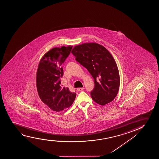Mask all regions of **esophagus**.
Masks as SVG:
<instances>
[{"mask_svg":"<svg viewBox=\"0 0 159 159\" xmlns=\"http://www.w3.org/2000/svg\"><path fill=\"white\" fill-rule=\"evenodd\" d=\"M84 88H78L77 89V90L78 92H80V91L84 90Z\"/></svg>","mask_w":159,"mask_h":159,"instance_id":"esophagus-1","label":"esophagus"}]
</instances>
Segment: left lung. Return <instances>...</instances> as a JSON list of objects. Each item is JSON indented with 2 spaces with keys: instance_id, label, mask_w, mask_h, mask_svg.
I'll list each match as a JSON object with an SVG mask.
<instances>
[{
  "instance_id": "obj_1",
  "label": "left lung",
  "mask_w": 159,
  "mask_h": 159,
  "mask_svg": "<svg viewBox=\"0 0 159 159\" xmlns=\"http://www.w3.org/2000/svg\"><path fill=\"white\" fill-rule=\"evenodd\" d=\"M72 53L94 79L95 86L90 95L95 102L104 106L116 98L120 78L116 61L108 50L96 43L76 45Z\"/></svg>"
}]
</instances>
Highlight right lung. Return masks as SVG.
I'll return each instance as SVG.
<instances>
[{"label":"right lung","instance_id":"obj_1","mask_svg":"<svg viewBox=\"0 0 159 159\" xmlns=\"http://www.w3.org/2000/svg\"><path fill=\"white\" fill-rule=\"evenodd\" d=\"M72 46L54 48L43 56L36 75V86L42 102L55 111L65 110L72 104L76 97L68 88L61 86V67L71 52Z\"/></svg>","mask_w":159,"mask_h":159}]
</instances>
